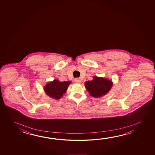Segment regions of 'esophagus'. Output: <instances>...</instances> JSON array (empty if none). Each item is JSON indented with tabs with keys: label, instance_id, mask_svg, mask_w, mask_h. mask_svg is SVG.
I'll list each match as a JSON object with an SVG mask.
<instances>
[{
	"label": "esophagus",
	"instance_id": "obj_1",
	"mask_svg": "<svg viewBox=\"0 0 155 155\" xmlns=\"http://www.w3.org/2000/svg\"><path fill=\"white\" fill-rule=\"evenodd\" d=\"M74 81L75 83H81V80H80V79L79 78H77L74 79Z\"/></svg>",
	"mask_w": 155,
	"mask_h": 155
}]
</instances>
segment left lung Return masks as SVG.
Segmentation results:
<instances>
[{"label": "left lung", "mask_w": 155, "mask_h": 155, "mask_svg": "<svg viewBox=\"0 0 155 155\" xmlns=\"http://www.w3.org/2000/svg\"><path fill=\"white\" fill-rule=\"evenodd\" d=\"M112 82L108 79L94 76L92 81L85 83L86 90L91 96L98 98L107 94L111 89Z\"/></svg>", "instance_id": "8db88e82"}]
</instances>
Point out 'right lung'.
<instances>
[{
    "mask_svg": "<svg viewBox=\"0 0 155 155\" xmlns=\"http://www.w3.org/2000/svg\"><path fill=\"white\" fill-rule=\"evenodd\" d=\"M70 83L71 81H70L61 82L58 80H54L53 81L48 82L46 84L44 90L48 96L54 99H59L66 92Z\"/></svg>",
    "mask_w": 155,
    "mask_h": 155,
    "instance_id": "obj_1",
    "label": "right lung"
}]
</instances>
